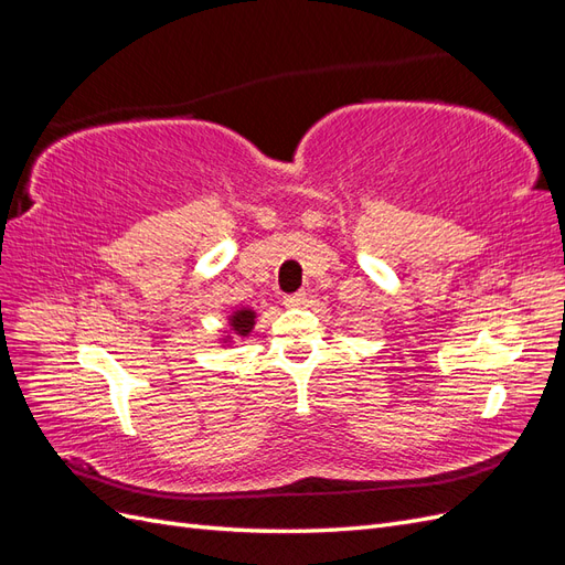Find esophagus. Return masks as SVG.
Returning <instances> with one entry per match:
<instances>
[{"mask_svg":"<svg viewBox=\"0 0 565 565\" xmlns=\"http://www.w3.org/2000/svg\"><path fill=\"white\" fill-rule=\"evenodd\" d=\"M306 301V295L303 292H295V295H285L282 297V303L287 306V309H299V306Z\"/></svg>","mask_w":565,"mask_h":565,"instance_id":"obj_1","label":"esophagus"}]
</instances>
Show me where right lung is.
Instances as JSON below:
<instances>
[{
	"label": "right lung",
	"mask_w": 565,
	"mask_h": 565,
	"mask_svg": "<svg viewBox=\"0 0 565 565\" xmlns=\"http://www.w3.org/2000/svg\"><path fill=\"white\" fill-rule=\"evenodd\" d=\"M254 318H256V316H254L252 309H237V311L228 318L231 330L237 332V334L247 337V334L252 332V328H254Z\"/></svg>",
	"instance_id": "obj_1"
}]
</instances>
